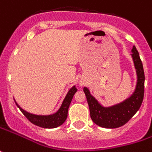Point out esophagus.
<instances>
[{
    "label": "esophagus",
    "instance_id": "1",
    "mask_svg": "<svg viewBox=\"0 0 152 152\" xmlns=\"http://www.w3.org/2000/svg\"><path fill=\"white\" fill-rule=\"evenodd\" d=\"M83 85H85V81L81 80V81H80V86H83Z\"/></svg>",
    "mask_w": 152,
    "mask_h": 152
}]
</instances>
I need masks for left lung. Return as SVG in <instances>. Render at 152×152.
Returning <instances> with one entry per match:
<instances>
[{"instance_id":"left-lung-1","label":"left lung","mask_w":152,"mask_h":152,"mask_svg":"<svg viewBox=\"0 0 152 152\" xmlns=\"http://www.w3.org/2000/svg\"><path fill=\"white\" fill-rule=\"evenodd\" d=\"M131 55L137 74V83L134 93L126 100L111 107H103L91 95L88 88H83L90 109L91 118L100 127L114 129L123 126L141 106L144 98L145 74L143 65L135 46H133Z\"/></svg>"}]
</instances>
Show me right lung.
Segmentation results:
<instances>
[{"label":"right lung","instance_id":"add662e5","mask_svg":"<svg viewBox=\"0 0 152 152\" xmlns=\"http://www.w3.org/2000/svg\"><path fill=\"white\" fill-rule=\"evenodd\" d=\"M76 91H77V89H76V86H72L71 89L69 90L68 93L66 94V97H65L64 101L62 102L60 109L56 113H53V114H50V115H36V114L30 113L23 110L17 102H16L17 106L19 107V109L21 110V112L23 113L24 116L28 118L32 124H34L37 126L42 127V128H56V127L61 125L67 118L68 108H69L71 100H72L73 96L76 92Z\"/></svg>","mask_w":152,"mask_h":152}]
</instances>
